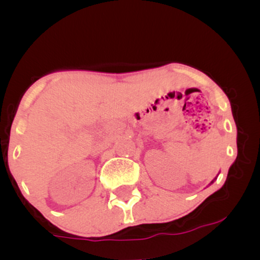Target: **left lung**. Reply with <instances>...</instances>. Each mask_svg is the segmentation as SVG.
<instances>
[{
  "label": "left lung",
  "instance_id": "obj_1",
  "mask_svg": "<svg viewBox=\"0 0 260 260\" xmlns=\"http://www.w3.org/2000/svg\"><path fill=\"white\" fill-rule=\"evenodd\" d=\"M215 180H216V178H214V180H213V181H211V183H214V181H215ZM211 183H210V184H211Z\"/></svg>",
  "mask_w": 260,
  "mask_h": 260
}]
</instances>
